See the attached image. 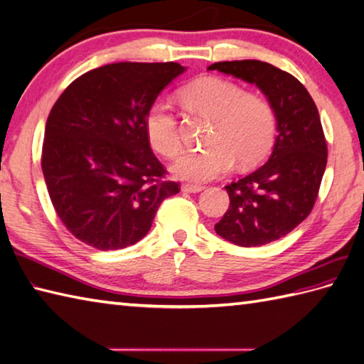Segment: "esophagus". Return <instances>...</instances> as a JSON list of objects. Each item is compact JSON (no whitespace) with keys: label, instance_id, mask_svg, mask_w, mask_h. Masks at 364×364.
Wrapping results in <instances>:
<instances>
[{"label":"esophagus","instance_id":"1","mask_svg":"<svg viewBox=\"0 0 364 364\" xmlns=\"http://www.w3.org/2000/svg\"><path fill=\"white\" fill-rule=\"evenodd\" d=\"M181 189H183L184 192L196 193V192H201L203 189H205V186H201V184H191V183H184V184L181 186Z\"/></svg>","mask_w":364,"mask_h":364}]
</instances>
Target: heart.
I'll return each mask as SVG.
<instances>
[{"instance_id":"obj_1","label":"heart","mask_w":364,"mask_h":364,"mask_svg":"<svg viewBox=\"0 0 364 364\" xmlns=\"http://www.w3.org/2000/svg\"><path fill=\"white\" fill-rule=\"evenodd\" d=\"M189 113L210 119L206 136L209 147L189 151L173 166L178 178L206 181L225 173L237 159L242 167L260 163L276 139V113L272 102L257 92L245 90L215 75L200 77L178 92ZM146 134L159 155L175 159L181 154L178 117L167 104L156 100L144 119Z\"/></svg>"}]
</instances>
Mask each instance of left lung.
Here are the masks:
<instances>
[{"instance_id":"left-lung-1","label":"left lung","mask_w":364,"mask_h":364,"mask_svg":"<svg viewBox=\"0 0 364 364\" xmlns=\"http://www.w3.org/2000/svg\"><path fill=\"white\" fill-rule=\"evenodd\" d=\"M217 70L256 83L277 119L273 154L257 171L225 186L230 208L215 232L239 247H260L284 237L306 220L327 164V142L318 108L290 73L260 60L217 62Z\"/></svg>"}]
</instances>
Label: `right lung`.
<instances>
[{
    "label": "right lung",
    "instance_id": "right-lung-1",
    "mask_svg": "<svg viewBox=\"0 0 364 364\" xmlns=\"http://www.w3.org/2000/svg\"><path fill=\"white\" fill-rule=\"evenodd\" d=\"M184 68L119 62L71 82L48 116L41 168L65 228L96 250H121L149 232L163 200L180 192L151 151L149 107Z\"/></svg>",
    "mask_w": 364,
    "mask_h": 364
}]
</instances>
